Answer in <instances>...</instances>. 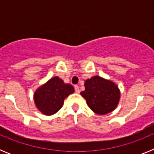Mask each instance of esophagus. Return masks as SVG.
<instances>
[{
    "mask_svg": "<svg viewBox=\"0 0 154 154\" xmlns=\"http://www.w3.org/2000/svg\"><path fill=\"white\" fill-rule=\"evenodd\" d=\"M75 92H76V93H79V86L78 85H75Z\"/></svg>",
    "mask_w": 154,
    "mask_h": 154,
    "instance_id": "esophagus-1",
    "label": "esophagus"
}]
</instances>
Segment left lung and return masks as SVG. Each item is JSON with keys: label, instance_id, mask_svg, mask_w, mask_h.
Instances as JSON below:
<instances>
[{"label": "left lung", "instance_id": "1", "mask_svg": "<svg viewBox=\"0 0 154 154\" xmlns=\"http://www.w3.org/2000/svg\"><path fill=\"white\" fill-rule=\"evenodd\" d=\"M85 89L80 94L89 108L99 115L112 112L117 106L120 92L117 85L109 80L93 76L85 82Z\"/></svg>", "mask_w": 154, "mask_h": 154}]
</instances>
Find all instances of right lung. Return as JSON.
<instances>
[{
	"instance_id": "obj_1",
	"label": "right lung",
	"mask_w": 154,
	"mask_h": 154,
	"mask_svg": "<svg viewBox=\"0 0 154 154\" xmlns=\"http://www.w3.org/2000/svg\"><path fill=\"white\" fill-rule=\"evenodd\" d=\"M73 92L72 85L64 83L58 77H54L37 89L34 99L37 108L42 113L51 116L62 108L65 98Z\"/></svg>"
}]
</instances>
